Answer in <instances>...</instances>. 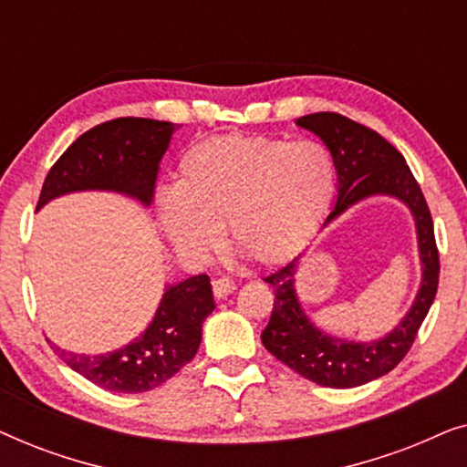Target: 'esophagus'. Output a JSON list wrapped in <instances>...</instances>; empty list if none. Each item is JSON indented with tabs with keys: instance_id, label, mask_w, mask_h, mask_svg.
<instances>
[{
	"instance_id": "1",
	"label": "esophagus",
	"mask_w": 467,
	"mask_h": 467,
	"mask_svg": "<svg viewBox=\"0 0 467 467\" xmlns=\"http://www.w3.org/2000/svg\"><path fill=\"white\" fill-rule=\"evenodd\" d=\"M213 291L216 299H225L227 296H232L235 291V283L229 278H216L213 283Z\"/></svg>"
}]
</instances>
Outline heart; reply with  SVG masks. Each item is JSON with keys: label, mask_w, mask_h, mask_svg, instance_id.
I'll use <instances>...</instances> for the list:
<instances>
[{"label": "heart", "mask_w": 467, "mask_h": 467, "mask_svg": "<svg viewBox=\"0 0 467 467\" xmlns=\"http://www.w3.org/2000/svg\"><path fill=\"white\" fill-rule=\"evenodd\" d=\"M336 168L323 144L225 133L189 146L176 182L157 197V221L178 253L206 257L229 244L259 265L304 251L334 200Z\"/></svg>", "instance_id": "heart-1"}]
</instances>
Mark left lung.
Listing matches in <instances>:
<instances>
[{
    "instance_id": "left-lung-1",
    "label": "left lung",
    "mask_w": 467,
    "mask_h": 467,
    "mask_svg": "<svg viewBox=\"0 0 467 467\" xmlns=\"http://www.w3.org/2000/svg\"><path fill=\"white\" fill-rule=\"evenodd\" d=\"M296 125L321 138L334 159L337 193L321 229L363 200L391 197L410 210L417 232L419 291L401 321L374 340L361 342L334 336L306 315L296 289L299 257L265 278V283L274 286V308L270 323L261 331L264 347L278 361L317 385L359 387L389 374L404 359L431 308L440 276L431 214L406 159L376 131L336 112L306 114L296 120Z\"/></svg>"
}]
</instances>
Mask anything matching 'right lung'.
Instances as JSON below:
<instances>
[{"instance_id": "add662e5", "label": "right lung", "mask_w": 467, "mask_h": 467, "mask_svg": "<svg viewBox=\"0 0 467 467\" xmlns=\"http://www.w3.org/2000/svg\"><path fill=\"white\" fill-rule=\"evenodd\" d=\"M178 125L155 119H114L76 140L44 181L37 210L82 191H106L149 208L155 200L159 165ZM214 310L206 274L168 283L142 334L104 355H78L53 344L59 359L93 385L114 393H144L170 380L193 359L202 327Z\"/></svg>"}]
</instances>
